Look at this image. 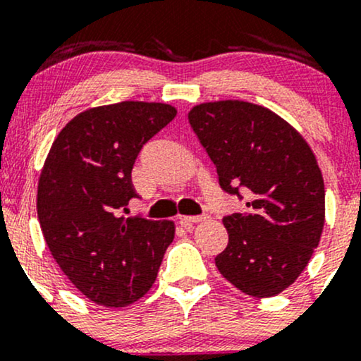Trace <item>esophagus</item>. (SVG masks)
Wrapping results in <instances>:
<instances>
[{"label": "esophagus", "mask_w": 361, "mask_h": 361, "mask_svg": "<svg viewBox=\"0 0 361 361\" xmlns=\"http://www.w3.org/2000/svg\"><path fill=\"white\" fill-rule=\"evenodd\" d=\"M205 219H207V215H193V217H188V215H183V217H180V224H181V226H183V227H190V226H193V224L205 221Z\"/></svg>", "instance_id": "34e87169"}]
</instances>
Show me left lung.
Masks as SVG:
<instances>
[{
  "label": "left lung",
  "mask_w": 361,
  "mask_h": 361,
  "mask_svg": "<svg viewBox=\"0 0 361 361\" xmlns=\"http://www.w3.org/2000/svg\"><path fill=\"white\" fill-rule=\"evenodd\" d=\"M188 122L224 192L247 193V212L222 219L229 243L215 267L247 295H279L305 270L324 227V180L312 149L287 120L255 103H200Z\"/></svg>",
  "instance_id": "obj_1"
}]
</instances>
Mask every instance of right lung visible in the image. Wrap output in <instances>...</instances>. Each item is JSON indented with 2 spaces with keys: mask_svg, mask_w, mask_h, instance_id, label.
<instances>
[{
  "mask_svg": "<svg viewBox=\"0 0 361 361\" xmlns=\"http://www.w3.org/2000/svg\"><path fill=\"white\" fill-rule=\"evenodd\" d=\"M176 117L166 103L120 102L81 111L54 140L37 190L49 251L86 299L126 307L149 292L175 222L120 217L132 168L152 135Z\"/></svg>",
  "mask_w": 361,
  "mask_h": 361,
  "instance_id": "1",
  "label": "right lung"
}]
</instances>
